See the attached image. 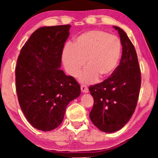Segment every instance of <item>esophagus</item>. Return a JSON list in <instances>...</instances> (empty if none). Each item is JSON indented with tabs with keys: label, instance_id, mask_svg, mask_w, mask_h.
<instances>
[{
	"label": "esophagus",
	"instance_id": "esophagus-1",
	"mask_svg": "<svg viewBox=\"0 0 158 158\" xmlns=\"http://www.w3.org/2000/svg\"><path fill=\"white\" fill-rule=\"evenodd\" d=\"M81 91L83 93H85V94H86V93H88V88L85 85L82 84L81 86Z\"/></svg>",
	"mask_w": 158,
	"mask_h": 158
}]
</instances>
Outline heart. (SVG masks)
<instances>
[{
  "label": "heart",
  "instance_id": "1",
  "mask_svg": "<svg viewBox=\"0 0 158 158\" xmlns=\"http://www.w3.org/2000/svg\"><path fill=\"white\" fill-rule=\"evenodd\" d=\"M121 55V42L116 36L98 30L89 31L77 36L72 45L62 51V59L67 73L80 81L93 83L111 75L117 66Z\"/></svg>",
  "mask_w": 158,
  "mask_h": 158
}]
</instances>
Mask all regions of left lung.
<instances>
[{
	"label": "left lung",
	"mask_w": 158,
	"mask_h": 158,
	"mask_svg": "<svg viewBox=\"0 0 158 158\" xmlns=\"http://www.w3.org/2000/svg\"><path fill=\"white\" fill-rule=\"evenodd\" d=\"M117 30L122 46L121 61L111 76L89 87L94 97L90 118L101 131L112 133L129 122L137 106L141 86V72L135 48L124 30Z\"/></svg>",
	"instance_id": "1"
}]
</instances>
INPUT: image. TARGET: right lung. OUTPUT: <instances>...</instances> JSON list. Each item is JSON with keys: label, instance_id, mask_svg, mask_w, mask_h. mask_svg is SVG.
Listing matches in <instances>:
<instances>
[{"label": "right lung", "instance_id": "obj_1", "mask_svg": "<svg viewBox=\"0 0 158 158\" xmlns=\"http://www.w3.org/2000/svg\"><path fill=\"white\" fill-rule=\"evenodd\" d=\"M70 25L44 27L31 34L19 54L16 87L19 105L34 128L51 131L61 124L67 106L81 95L72 76L60 70Z\"/></svg>", "mask_w": 158, "mask_h": 158}]
</instances>
